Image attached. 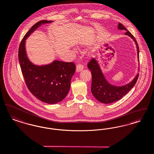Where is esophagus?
<instances>
[{"mask_svg": "<svg viewBox=\"0 0 154 154\" xmlns=\"http://www.w3.org/2000/svg\"><path fill=\"white\" fill-rule=\"evenodd\" d=\"M83 69V66L81 64H79L78 65H76V71L77 72H79L82 71V70Z\"/></svg>", "mask_w": 154, "mask_h": 154, "instance_id": "esophagus-1", "label": "esophagus"}]
</instances>
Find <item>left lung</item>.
Here are the masks:
<instances>
[{"label": "left lung", "mask_w": 154, "mask_h": 154, "mask_svg": "<svg viewBox=\"0 0 154 154\" xmlns=\"http://www.w3.org/2000/svg\"><path fill=\"white\" fill-rule=\"evenodd\" d=\"M118 28L126 31L125 35L130 36L135 42L137 50L138 61H139V48L136 39L121 23H119ZM88 67L91 71L92 76L91 91L98 101L104 104L112 103L121 99L134 87L139 75V73H137L136 77L129 83L121 86H117L111 84L105 79L98 61L94 58L89 62Z\"/></svg>", "instance_id": "obj_1"}]
</instances>
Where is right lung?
Wrapping results in <instances>:
<instances>
[{
	"instance_id": "add662e5",
	"label": "right lung",
	"mask_w": 154,
	"mask_h": 154,
	"mask_svg": "<svg viewBox=\"0 0 154 154\" xmlns=\"http://www.w3.org/2000/svg\"><path fill=\"white\" fill-rule=\"evenodd\" d=\"M52 22L42 20L33 25L21 42L18 50L20 65L28 88L41 101L51 104L61 101L68 94L75 65L58 60L47 65H35L27 56L25 42L39 26Z\"/></svg>"
}]
</instances>
